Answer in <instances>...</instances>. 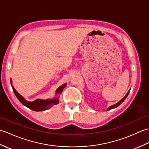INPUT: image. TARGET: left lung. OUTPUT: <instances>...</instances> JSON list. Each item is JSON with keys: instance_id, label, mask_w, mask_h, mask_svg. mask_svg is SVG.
<instances>
[{"instance_id": "left-lung-1", "label": "left lung", "mask_w": 149, "mask_h": 149, "mask_svg": "<svg viewBox=\"0 0 149 149\" xmlns=\"http://www.w3.org/2000/svg\"><path fill=\"white\" fill-rule=\"evenodd\" d=\"M129 91H130V90H129V91H128V92L127 93V94L125 95V97L123 98L122 99H121L118 102H117L116 104H114V105H113V106H111L110 107H109V108L107 109V111H108V110H110V109H114V108H115V107H118L119 105H120V104H121L123 101L125 100V99H126V98H127V97L128 96V95H129Z\"/></svg>"}]
</instances>
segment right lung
Here are the masks:
<instances>
[{"label":"right lung","instance_id":"1","mask_svg":"<svg viewBox=\"0 0 149 149\" xmlns=\"http://www.w3.org/2000/svg\"><path fill=\"white\" fill-rule=\"evenodd\" d=\"M11 83H12V80L11 79ZM66 86V84H64L61 85V86H59L56 90V93L59 94L62 93L63 88H64ZM12 88L13 90V92L16 97H17V99L19 100V101L24 105L25 106L27 107L28 108L32 109L35 111H43L48 109L50 107H52L53 106L56 105L59 102V98H54L52 99H47V100H42V99H36L33 102H29L27 101L24 98L22 97L21 95L19 94L17 90L15 89V88L12 85Z\"/></svg>","mask_w":149,"mask_h":149}]
</instances>
